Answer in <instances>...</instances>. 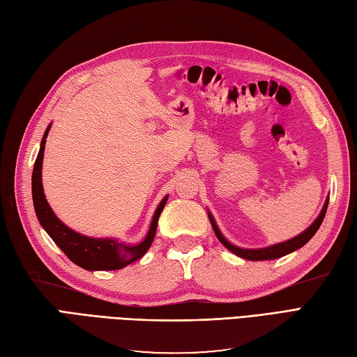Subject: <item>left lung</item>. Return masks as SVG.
Returning a JSON list of instances; mask_svg holds the SVG:
<instances>
[{
  "mask_svg": "<svg viewBox=\"0 0 357 357\" xmlns=\"http://www.w3.org/2000/svg\"><path fill=\"white\" fill-rule=\"evenodd\" d=\"M327 206H328V199L326 201L324 208H322L318 219L314 220L312 225L304 231V233H301L300 236H296V237H294L291 240H287V242L278 243V245H272L269 248H263V250H242V248H237L234 245H231L228 240L220 234V231H219L216 222H214L211 214H208V218H210V222H211V227L214 229V233H216L218 238L220 240V243L225 246V248H228L231 252H234L236 255L242 257V259H246V260H254V261L255 260H272V259H280V257H283L286 254H291V252H294L296 250H300L301 246H304L305 243H307L309 240L314 236V233H317V231L319 229L322 220H324Z\"/></svg>",
  "mask_w": 357,
  "mask_h": 357,
  "instance_id": "8db88e82",
  "label": "left lung"
}]
</instances>
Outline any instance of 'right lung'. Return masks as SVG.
<instances>
[{
	"mask_svg": "<svg viewBox=\"0 0 357 357\" xmlns=\"http://www.w3.org/2000/svg\"><path fill=\"white\" fill-rule=\"evenodd\" d=\"M48 130L50 126L45 130L43 143H40V149L36 156L35 167H33L31 175L33 204H35V211L40 225H43L48 236L53 238V242L61 248L63 254L68 257L73 263H76L77 266L86 271H115L128 266V264L141 259L153 242L156 227H158V219L161 216L162 208L165 206V202H167V197H164L161 204L158 205V208H156L153 214L151 229H149V233L143 242L138 245H124L120 242H115L112 238L86 237L70 229L54 216L53 210L50 208V205L47 202L43 188V173H40V169H43L44 149Z\"/></svg>",
	"mask_w": 357,
	"mask_h": 357,
	"instance_id": "obj_1",
	"label": "right lung"
}]
</instances>
